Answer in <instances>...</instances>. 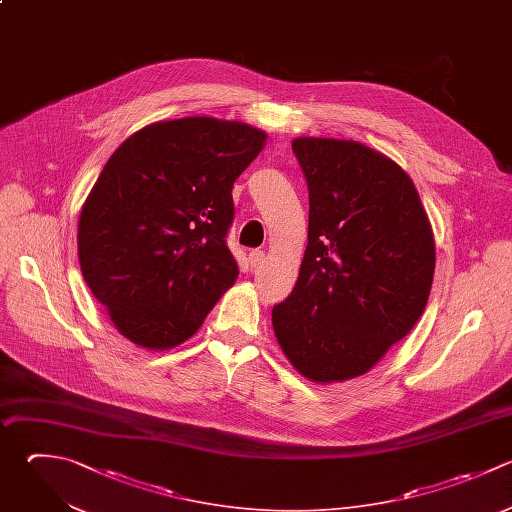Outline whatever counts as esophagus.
Wrapping results in <instances>:
<instances>
[{"label": "esophagus", "instance_id": "34e87169", "mask_svg": "<svg viewBox=\"0 0 512 512\" xmlns=\"http://www.w3.org/2000/svg\"><path fill=\"white\" fill-rule=\"evenodd\" d=\"M264 258H266L264 250H252V252L248 254V262H250L252 268H258V266L264 262Z\"/></svg>", "mask_w": 512, "mask_h": 512}]
</instances>
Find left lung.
Returning a JSON list of instances; mask_svg holds the SVG:
<instances>
[{
	"instance_id": "8db88e82",
	"label": "left lung",
	"mask_w": 512,
	"mask_h": 512,
	"mask_svg": "<svg viewBox=\"0 0 512 512\" xmlns=\"http://www.w3.org/2000/svg\"><path fill=\"white\" fill-rule=\"evenodd\" d=\"M308 184V246L272 326L292 366L314 382L368 372L424 312L434 236L410 176L352 140L296 138Z\"/></svg>"
}]
</instances>
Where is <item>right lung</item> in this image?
<instances>
[{
	"instance_id": "1",
	"label": "right lung",
	"mask_w": 512,
	"mask_h": 512,
	"mask_svg": "<svg viewBox=\"0 0 512 512\" xmlns=\"http://www.w3.org/2000/svg\"><path fill=\"white\" fill-rule=\"evenodd\" d=\"M264 142L242 122L180 118L132 134L104 166L80 214V266L134 344L186 342L236 282L232 186Z\"/></svg>"
}]
</instances>
